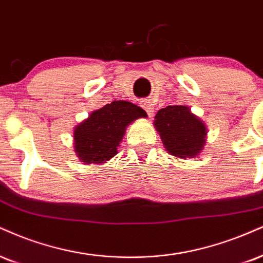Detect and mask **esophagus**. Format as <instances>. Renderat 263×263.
Listing matches in <instances>:
<instances>
[{
    "label": "esophagus",
    "instance_id": "1",
    "mask_svg": "<svg viewBox=\"0 0 263 263\" xmlns=\"http://www.w3.org/2000/svg\"><path fill=\"white\" fill-rule=\"evenodd\" d=\"M142 105H143V109L145 110V111H147L148 116L152 118V116L154 115V109H156V107H154L153 101H152V100H144Z\"/></svg>",
    "mask_w": 263,
    "mask_h": 263
}]
</instances>
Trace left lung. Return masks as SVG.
I'll return each instance as SVG.
<instances>
[{"label": "left lung", "mask_w": 263, "mask_h": 263, "mask_svg": "<svg viewBox=\"0 0 263 263\" xmlns=\"http://www.w3.org/2000/svg\"><path fill=\"white\" fill-rule=\"evenodd\" d=\"M153 123L164 147L172 156L181 159L195 158L203 149L207 128L187 106L163 107L157 112Z\"/></svg>", "instance_id": "obj_1"}]
</instances>
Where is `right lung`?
Returning a JSON list of instances; mask_svg holds the SVG:
<instances>
[{"label": "right lung", "mask_w": 263, "mask_h": 263, "mask_svg": "<svg viewBox=\"0 0 263 263\" xmlns=\"http://www.w3.org/2000/svg\"><path fill=\"white\" fill-rule=\"evenodd\" d=\"M147 114L129 101L106 104L74 128V152L84 164H103L118 153L125 129Z\"/></svg>", "instance_id": "1"}]
</instances>
